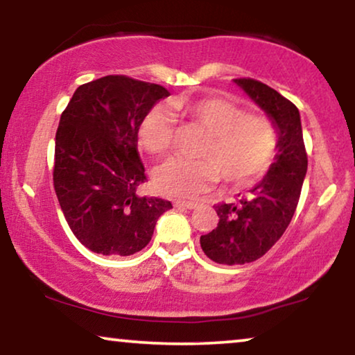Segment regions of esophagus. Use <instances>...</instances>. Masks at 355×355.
<instances>
[{"label": "esophagus", "mask_w": 355, "mask_h": 355, "mask_svg": "<svg viewBox=\"0 0 355 355\" xmlns=\"http://www.w3.org/2000/svg\"><path fill=\"white\" fill-rule=\"evenodd\" d=\"M177 209H194L196 207V204L194 202H184V201H175V204H173Z\"/></svg>", "instance_id": "esophagus-1"}]
</instances>
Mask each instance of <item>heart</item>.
<instances>
[{"instance_id":"1","label":"heart","mask_w":355,"mask_h":355,"mask_svg":"<svg viewBox=\"0 0 355 355\" xmlns=\"http://www.w3.org/2000/svg\"><path fill=\"white\" fill-rule=\"evenodd\" d=\"M166 106H154L138 128L141 146L156 156L168 153L173 141V111L188 117L211 135L204 157L211 161L171 159L154 172V184L164 196L193 199L207 191L218 175L234 187H246L272 166L278 137L273 123L262 116H246L241 107L222 98H173Z\"/></svg>"}]
</instances>
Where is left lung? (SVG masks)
<instances>
[{"label": "left lung", "instance_id": "1", "mask_svg": "<svg viewBox=\"0 0 355 355\" xmlns=\"http://www.w3.org/2000/svg\"><path fill=\"white\" fill-rule=\"evenodd\" d=\"M233 82L266 112L278 137L275 161L266 175L239 202L217 206V227L199 239L211 261L241 266L262 257L288 228L307 173V154L301 116L291 101L257 80Z\"/></svg>", "mask_w": 355, "mask_h": 355}]
</instances>
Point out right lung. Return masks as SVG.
Returning <instances> with one entry per match:
<instances>
[{"mask_svg": "<svg viewBox=\"0 0 355 355\" xmlns=\"http://www.w3.org/2000/svg\"><path fill=\"white\" fill-rule=\"evenodd\" d=\"M166 88L123 76L80 85L56 132L54 189L72 233L89 251L132 256L151 241L171 201L139 196L148 182L138 128Z\"/></svg>", "mask_w": 355, "mask_h": 355, "instance_id": "right-lung-1", "label": "right lung"}]
</instances>
